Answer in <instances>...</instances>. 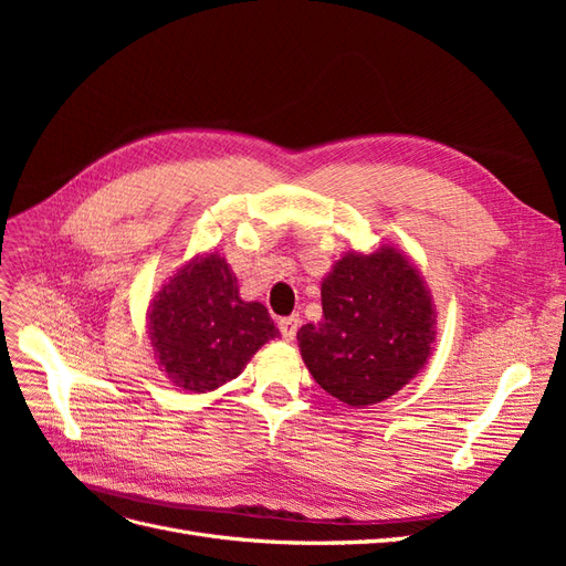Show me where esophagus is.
I'll return each mask as SVG.
<instances>
[{
    "label": "esophagus",
    "mask_w": 566,
    "mask_h": 566,
    "mask_svg": "<svg viewBox=\"0 0 566 566\" xmlns=\"http://www.w3.org/2000/svg\"><path fill=\"white\" fill-rule=\"evenodd\" d=\"M279 328H281V335L290 342V339H295V335H297V328H300V316L297 314H293V316H285V318H281L279 321Z\"/></svg>",
    "instance_id": "34e87169"
}]
</instances>
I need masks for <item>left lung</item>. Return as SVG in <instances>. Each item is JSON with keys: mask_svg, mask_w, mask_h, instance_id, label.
I'll use <instances>...</instances> for the list:
<instances>
[{"mask_svg": "<svg viewBox=\"0 0 566 566\" xmlns=\"http://www.w3.org/2000/svg\"><path fill=\"white\" fill-rule=\"evenodd\" d=\"M323 318L300 328L314 380L335 399L364 408L389 399L424 366L434 310L401 252L347 254L321 285Z\"/></svg>", "mask_w": 566, "mask_h": 566, "instance_id": "left-lung-1", "label": "left lung"}]
</instances>
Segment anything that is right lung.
Returning a JSON list of instances; mask_svg holds the SVG:
<instances>
[{"instance_id":"add662e5","label":"right lung","mask_w":566,"mask_h":566,"mask_svg":"<svg viewBox=\"0 0 566 566\" xmlns=\"http://www.w3.org/2000/svg\"><path fill=\"white\" fill-rule=\"evenodd\" d=\"M148 318L160 366L191 391L233 380L264 342L279 337L266 306L241 300L235 276L217 254L181 269L153 300Z\"/></svg>"}]
</instances>
